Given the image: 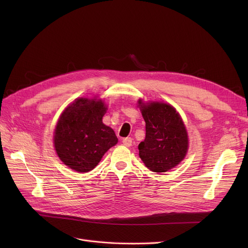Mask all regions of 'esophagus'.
Returning <instances> with one entry per match:
<instances>
[{
    "label": "esophagus",
    "instance_id": "34e87169",
    "mask_svg": "<svg viewBox=\"0 0 248 248\" xmlns=\"http://www.w3.org/2000/svg\"><path fill=\"white\" fill-rule=\"evenodd\" d=\"M132 142H133V140L131 138H125V139L123 140V144L125 147H131L132 146Z\"/></svg>",
    "mask_w": 248,
    "mask_h": 248
}]
</instances>
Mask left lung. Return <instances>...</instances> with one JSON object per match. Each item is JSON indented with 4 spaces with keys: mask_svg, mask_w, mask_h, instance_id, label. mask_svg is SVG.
Wrapping results in <instances>:
<instances>
[{
    "mask_svg": "<svg viewBox=\"0 0 248 248\" xmlns=\"http://www.w3.org/2000/svg\"><path fill=\"white\" fill-rule=\"evenodd\" d=\"M146 122V139L139 145L141 161L151 171L165 173L185 158L188 136L181 116L170 104L139 101Z\"/></svg>",
    "mask_w": 248,
    "mask_h": 248,
    "instance_id": "left-lung-1",
    "label": "left lung"
}]
</instances>
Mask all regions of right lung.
<instances>
[{
  "instance_id": "right-lung-1",
  "label": "right lung",
  "mask_w": 248,
  "mask_h": 248,
  "mask_svg": "<svg viewBox=\"0 0 248 248\" xmlns=\"http://www.w3.org/2000/svg\"><path fill=\"white\" fill-rule=\"evenodd\" d=\"M107 108L101 100L78 98L61 114L54 132L60 160L79 173L94 169L102 155L116 145L113 129L103 124Z\"/></svg>"
}]
</instances>
